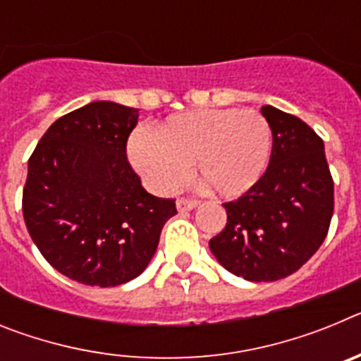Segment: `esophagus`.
<instances>
[{"mask_svg":"<svg viewBox=\"0 0 361 361\" xmlns=\"http://www.w3.org/2000/svg\"><path fill=\"white\" fill-rule=\"evenodd\" d=\"M197 206H199V200H195V199H178L177 200V209L180 213L190 212V209L197 208Z\"/></svg>","mask_w":361,"mask_h":361,"instance_id":"obj_1","label":"esophagus"}]
</instances>
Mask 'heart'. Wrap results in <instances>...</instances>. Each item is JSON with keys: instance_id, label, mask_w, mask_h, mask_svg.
Wrapping results in <instances>:
<instances>
[{"instance_id": "obj_1", "label": "heart", "mask_w": 361, "mask_h": 361, "mask_svg": "<svg viewBox=\"0 0 361 361\" xmlns=\"http://www.w3.org/2000/svg\"><path fill=\"white\" fill-rule=\"evenodd\" d=\"M271 126L262 114L235 108H204L168 117L148 132L133 133L128 157L155 191H171L193 175L209 191L233 199L255 186L269 161Z\"/></svg>"}]
</instances>
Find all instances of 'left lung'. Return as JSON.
Instances as JSON below:
<instances>
[{
  "label": "left lung",
  "instance_id": "1",
  "mask_svg": "<svg viewBox=\"0 0 361 361\" xmlns=\"http://www.w3.org/2000/svg\"><path fill=\"white\" fill-rule=\"evenodd\" d=\"M273 133L267 170L240 199L226 202V228L209 250L250 282L293 275L317 253L334 212V183L324 141L298 117L262 106Z\"/></svg>",
  "mask_w": 361,
  "mask_h": 361
}]
</instances>
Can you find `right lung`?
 Masks as SVG:
<instances>
[{
	"mask_svg": "<svg viewBox=\"0 0 361 361\" xmlns=\"http://www.w3.org/2000/svg\"><path fill=\"white\" fill-rule=\"evenodd\" d=\"M137 108L94 101L59 117L28 159L23 219L61 275L114 288L139 276L157 250L173 199L142 188L126 157Z\"/></svg>",
	"mask_w": 361,
	"mask_h": 361,
	"instance_id": "1",
	"label": "right lung"
}]
</instances>
